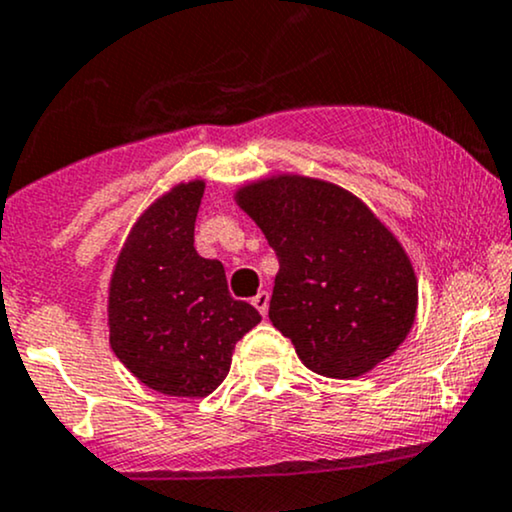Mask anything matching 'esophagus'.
<instances>
[{"mask_svg":"<svg viewBox=\"0 0 512 512\" xmlns=\"http://www.w3.org/2000/svg\"><path fill=\"white\" fill-rule=\"evenodd\" d=\"M252 305H255L257 310H260V315H267L269 310V293L267 291H260L255 298H252Z\"/></svg>","mask_w":512,"mask_h":512,"instance_id":"34e87169","label":"esophagus"}]
</instances>
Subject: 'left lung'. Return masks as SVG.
Masks as SVG:
<instances>
[{
    "label": "left lung",
    "instance_id": "8db88e82",
    "mask_svg": "<svg viewBox=\"0 0 512 512\" xmlns=\"http://www.w3.org/2000/svg\"><path fill=\"white\" fill-rule=\"evenodd\" d=\"M233 199L279 257L269 320L305 368L354 380L395 354L414 327L419 284L363 199L296 173L252 180Z\"/></svg>",
    "mask_w": 512,
    "mask_h": 512
}]
</instances>
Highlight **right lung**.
Returning a JSON list of instances; mask_svg holds the SVG:
<instances>
[{"label":"right lung","mask_w":512,"mask_h":512,"mask_svg":"<svg viewBox=\"0 0 512 512\" xmlns=\"http://www.w3.org/2000/svg\"><path fill=\"white\" fill-rule=\"evenodd\" d=\"M204 180L178 182L142 211L108 286L115 356L151 390L207 397L223 383L238 339L260 313L228 293L219 260L195 250Z\"/></svg>","instance_id":"obj_1"}]
</instances>
